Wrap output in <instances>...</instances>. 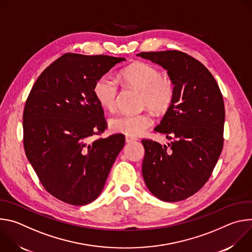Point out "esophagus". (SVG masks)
I'll use <instances>...</instances> for the list:
<instances>
[{
  "mask_svg": "<svg viewBox=\"0 0 252 252\" xmlns=\"http://www.w3.org/2000/svg\"><path fill=\"white\" fill-rule=\"evenodd\" d=\"M137 138H135V137H133V136H129V135H126V141L127 142V143H129V142H133V141H135Z\"/></svg>",
  "mask_w": 252,
  "mask_h": 252,
  "instance_id": "34e87169",
  "label": "esophagus"
}]
</instances>
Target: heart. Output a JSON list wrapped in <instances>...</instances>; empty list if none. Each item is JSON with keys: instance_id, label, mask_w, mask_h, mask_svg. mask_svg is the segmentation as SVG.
<instances>
[{"instance_id": "obj_1", "label": "heart", "mask_w": 252, "mask_h": 252, "mask_svg": "<svg viewBox=\"0 0 252 252\" xmlns=\"http://www.w3.org/2000/svg\"><path fill=\"white\" fill-rule=\"evenodd\" d=\"M124 82L141 92L140 103L157 113H163L170 106L174 97V83L160 75L158 67L147 63H135L126 67L122 74ZM94 94L98 103L107 111L116 109L119 85L116 79L105 74L97 79L94 87ZM154 124L149 113L136 115H120L110 121V128L114 132L136 136L146 132Z\"/></svg>"}]
</instances>
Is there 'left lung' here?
Returning a JSON list of instances; mask_svg holds the SVG:
<instances>
[{
    "label": "left lung",
    "mask_w": 252,
    "mask_h": 252,
    "mask_svg": "<svg viewBox=\"0 0 252 252\" xmlns=\"http://www.w3.org/2000/svg\"><path fill=\"white\" fill-rule=\"evenodd\" d=\"M167 70L174 97L155 128L172 139L165 146L142 139V176L158 199L174 202L198 191L217 164L223 147L224 102L210 71L197 60L178 51L136 55Z\"/></svg>",
    "instance_id": "1"
}]
</instances>
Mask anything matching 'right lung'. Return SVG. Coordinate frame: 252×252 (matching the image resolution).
<instances>
[{"label": "right lung", "mask_w": 252, "mask_h": 252, "mask_svg": "<svg viewBox=\"0 0 252 252\" xmlns=\"http://www.w3.org/2000/svg\"><path fill=\"white\" fill-rule=\"evenodd\" d=\"M124 61L65 54L43 71L30 92L23 117L26 156L44 188L63 202H93L125 146L120 133L91 141L106 127L94 84Z\"/></svg>", "instance_id": "right-lung-1"}]
</instances>
